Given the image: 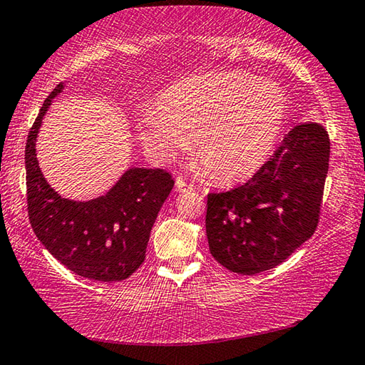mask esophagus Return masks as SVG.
<instances>
[{
    "label": "esophagus",
    "mask_w": 365,
    "mask_h": 365,
    "mask_svg": "<svg viewBox=\"0 0 365 365\" xmlns=\"http://www.w3.org/2000/svg\"><path fill=\"white\" fill-rule=\"evenodd\" d=\"M175 188H177V191H180V193H185V191L193 190V183L187 182L183 177H178L175 180Z\"/></svg>",
    "instance_id": "1"
}]
</instances>
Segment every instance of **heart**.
Listing matches in <instances>:
<instances>
[{
    "mask_svg": "<svg viewBox=\"0 0 365 365\" xmlns=\"http://www.w3.org/2000/svg\"><path fill=\"white\" fill-rule=\"evenodd\" d=\"M279 82L245 72L202 73L170 85L158 108L141 115V140L163 160L196 141V159L222 182L242 180L261 168L287 119Z\"/></svg>",
    "mask_w": 365,
    "mask_h": 365,
    "instance_id": "heart-1",
    "label": "heart"
}]
</instances>
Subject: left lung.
<instances>
[{
  "instance_id": "8db88e82",
  "label": "left lung",
  "mask_w": 365,
  "mask_h": 365,
  "mask_svg": "<svg viewBox=\"0 0 365 365\" xmlns=\"http://www.w3.org/2000/svg\"><path fill=\"white\" fill-rule=\"evenodd\" d=\"M329 159L322 123L302 122L248 182L209 193L206 235L215 261L243 275L287 261L316 232Z\"/></svg>"
}]
</instances>
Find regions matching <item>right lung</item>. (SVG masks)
Wrapping results in <instances>:
<instances>
[{
    "instance_id": "1",
    "label": "right lung",
    "mask_w": 365,
    "mask_h": 365,
    "mask_svg": "<svg viewBox=\"0 0 365 365\" xmlns=\"http://www.w3.org/2000/svg\"><path fill=\"white\" fill-rule=\"evenodd\" d=\"M59 83L43 103L26 145L27 211L36 238L73 274L98 282H120L145 262L158 212L174 188L164 169H128L106 195L91 201L61 197L38 168L35 140Z\"/></svg>"
}]
</instances>
